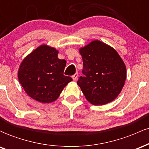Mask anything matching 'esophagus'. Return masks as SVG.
<instances>
[{
  "mask_svg": "<svg viewBox=\"0 0 149 149\" xmlns=\"http://www.w3.org/2000/svg\"><path fill=\"white\" fill-rule=\"evenodd\" d=\"M72 79L74 81H76L78 78V73H75L74 75H72Z\"/></svg>",
  "mask_w": 149,
  "mask_h": 149,
  "instance_id": "34e87169",
  "label": "esophagus"
}]
</instances>
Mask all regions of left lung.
<instances>
[{"instance_id": "8db88e82", "label": "left lung", "mask_w": 149, "mask_h": 149, "mask_svg": "<svg viewBox=\"0 0 149 149\" xmlns=\"http://www.w3.org/2000/svg\"><path fill=\"white\" fill-rule=\"evenodd\" d=\"M84 76L77 84L86 100L95 106L113 101L126 79V66L113 48L100 41H91L79 49Z\"/></svg>"}]
</instances>
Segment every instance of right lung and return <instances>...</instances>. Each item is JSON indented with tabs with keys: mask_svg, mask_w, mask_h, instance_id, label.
Wrapping results in <instances>:
<instances>
[{
	"mask_svg": "<svg viewBox=\"0 0 149 149\" xmlns=\"http://www.w3.org/2000/svg\"><path fill=\"white\" fill-rule=\"evenodd\" d=\"M58 54L56 48L41 45L23 60L18 70V79L25 92L41 103L56 101L72 81L63 74L66 61L59 59Z\"/></svg>",
	"mask_w": 149,
	"mask_h": 149,
	"instance_id": "add662e5",
	"label": "right lung"
}]
</instances>
